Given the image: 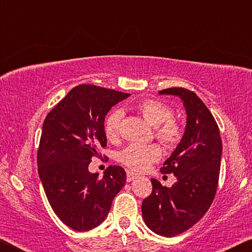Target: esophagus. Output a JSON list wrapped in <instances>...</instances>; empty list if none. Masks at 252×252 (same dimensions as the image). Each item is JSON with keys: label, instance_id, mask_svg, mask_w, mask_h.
Returning a JSON list of instances; mask_svg holds the SVG:
<instances>
[{"label": "esophagus", "instance_id": "34e87169", "mask_svg": "<svg viewBox=\"0 0 252 252\" xmlns=\"http://www.w3.org/2000/svg\"><path fill=\"white\" fill-rule=\"evenodd\" d=\"M135 178H138V174L132 172V171H127L126 172V181L127 182H131L132 180H134Z\"/></svg>", "mask_w": 252, "mask_h": 252}]
</instances>
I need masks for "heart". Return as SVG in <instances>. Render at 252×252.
Instances as JSON below:
<instances>
[{"label": "heart", "mask_w": 252, "mask_h": 252, "mask_svg": "<svg viewBox=\"0 0 252 252\" xmlns=\"http://www.w3.org/2000/svg\"><path fill=\"white\" fill-rule=\"evenodd\" d=\"M147 122L155 126V135L168 148H174L180 143L183 129L180 122L173 118V111L168 104L159 100L144 99L135 106ZM123 112L114 109L108 113L103 122V131L109 141H118L120 138V127ZM162 149L159 144H129L119 153V161L133 171H144L150 165L160 160Z\"/></svg>", "instance_id": "heart-1"}]
</instances>
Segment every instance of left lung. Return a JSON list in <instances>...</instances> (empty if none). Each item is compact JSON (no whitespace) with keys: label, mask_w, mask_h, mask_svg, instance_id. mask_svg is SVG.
Listing matches in <instances>:
<instances>
[{"label":"left lung","mask_w":252,"mask_h":252,"mask_svg":"<svg viewBox=\"0 0 252 252\" xmlns=\"http://www.w3.org/2000/svg\"><path fill=\"white\" fill-rule=\"evenodd\" d=\"M180 97L187 112L181 142L164 161L161 172L177 182L163 187L151 179L152 192L142 201V217L153 232L174 237L190 229L210 208L218 188L222 142L210 111L193 91L183 88L161 90Z\"/></svg>","instance_id":"1"}]
</instances>
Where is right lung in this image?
<instances>
[{
    "label": "right lung",
    "mask_w": 252,
    "mask_h": 252,
    "mask_svg": "<svg viewBox=\"0 0 252 252\" xmlns=\"http://www.w3.org/2000/svg\"><path fill=\"white\" fill-rule=\"evenodd\" d=\"M123 93L92 84L72 89L43 122L37 149V171L46 198L59 219L75 231H88L103 222L126 174L109 165L104 176L89 172L93 157L106 147L103 122Z\"/></svg>",
    "instance_id": "obj_1"
}]
</instances>
